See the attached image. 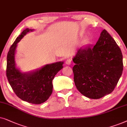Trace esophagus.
<instances>
[{"mask_svg": "<svg viewBox=\"0 0 127 127\" xmlns=\"http://www.w3.org/2000/svg\"><path fill=\"white\" fill-rule=\"evenodd\" d=\"M71 62L72 60L70 58H68L66 60V61H65V63H66L67 65H70L71 64Z\"/></svg>", "mask_w": 127, "mask_h": 127, "instance_id": "obj_1", "label": "esophagus"}]
</instances>
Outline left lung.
<instances>
[{
	"mask_svg": "<svg viewBox=\"0 0 127 127\" xmlns=\"http://www.w3.org/2000/svg\"><path fill=\"white\" fill-rule=\"evenodd\" d=\"M72 60L76 87L91 99H100L112 92L123 73L122 52L105 30L94 46L80 48Z\"/></svg>",
	"mask_w": 127,
	"mask_h": 127,
	"instance_id": "left-lung-1",
	"label": "left lung"
}]
</instances>
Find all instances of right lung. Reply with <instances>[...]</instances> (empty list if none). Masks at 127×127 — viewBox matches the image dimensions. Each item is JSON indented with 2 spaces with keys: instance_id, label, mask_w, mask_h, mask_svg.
Instances as JSON below:
<instances>
[{
  "instance_id": "add662e5",
  "label": "right lung",
  "mask_w": 127,
  "mask_h": 127,
  "mask_svg": "<svg viewBox=\"0 0 127 127\" xmlns=\"http://www.w3.org/2000/svg\"><path fill=\"white\" fill-rule=\"evenodd\" d=\"M33 29L26 28L11 45L7 56L6 76L13 91L20 99L32 104L46 102L53 91L52 81L63 68V62L46 64L40 69L29 72H22L16 67L15 53L17 43Z\"/></svg>"
}]
</instances>
